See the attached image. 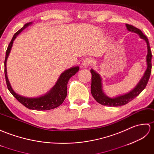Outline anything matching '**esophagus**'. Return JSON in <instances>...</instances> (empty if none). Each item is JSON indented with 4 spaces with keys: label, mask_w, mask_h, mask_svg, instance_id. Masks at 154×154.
Returning <instances> with one entry per match:
<instances>
[{
    "label": "esophagus",
    "mask_w": 154,
    "mask_h": 154,
    "mask_svg": "<svg viewBox=\"0 0 154 154\" xmlns=\"http://www.w3.org/2000/svg\"><path fill=\"white\" fill-rule=\"evenodd\" d=\"M92 60L90 58H86V59H84V60L82 61V65L84 67H88L91 64Z\"/></svg>",
    "instance_id": "esophagus-1"
}]
</instances>
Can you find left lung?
<instances>
[{
	"mask_svg": "<svg viewBox=\"0 0 154 154\" xmlns=\"http://www.w3.org/2000/svg\"><path fill=\"white\" fill-rule=\"evenodd\" d=\"M126 28L131 32L138 34L141 39H144L147 44L148 54L146 56L147 68L142 78L134 88L131 91L125 94L117 95L114 97H110L105 94L103 90V84L102 78L100 75L91 68L90 72L91 73V93L94 98L97 102L105 106H112V107H119L128 103V102L134 100L141 92L144 90L148 82L149 78L151 74L152 70V52L150 49L149 41L147 37L144 35L141 30L135 28L134 26L129 24H126Z\"/></svg>",
	"mask_w": 154,
	"mask_h": 154,
	"instance_id": "obj_1",
	"label": "left lung"
}]
</instances>
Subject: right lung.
<instances>
[{
  "mask_svg": "<svg viewBox=\"0 0 154 154\" xmlns=\"http://www.w3.org/2000/svg\"><path fill=\"white\" fill-rule=\"evenodd\" d=\"M32 24V22H29L23 26L22 28L18 30L14 35L11 42L9 43L7 50L6 52V57L5 60V74L6 82V85L8 90L20 103H21L26 107L32 110L37 111H47L59 107L63 103L67 95V84L70 78L74 76L79 70V66H72L68 69L64 70L60 75V76L56 82L55 85L51 90L44 95L36 97H28L19 95L14 91L7 76V70H6V61H7L9 54L11 51L14 41L16 37L21 33L22 31Z\"/></svg>",
  "mask_w": 154,
  "mask_h": 154,
  "instance_id": "1",
  "label": "right lung"
}]
</instances>
